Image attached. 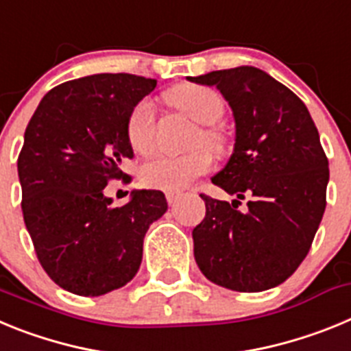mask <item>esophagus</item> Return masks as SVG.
<instances>
[{
  "label": "esophagus",
  "instance_id": "obj_1",
  "mask_svg": "<svg viewBox=\"0 0 351 351\" xmlns=\"http://www.w3.org/2000/svg\"><path fill=\"white\" fill-rule=\"evenodd\" d=\"M167 202H169V206H173V204L178 202L179 198H181V193H176V191H167Z\"/></svg>",
  "mask_w": 351,
  "mask_h": 351
}]
</instances>
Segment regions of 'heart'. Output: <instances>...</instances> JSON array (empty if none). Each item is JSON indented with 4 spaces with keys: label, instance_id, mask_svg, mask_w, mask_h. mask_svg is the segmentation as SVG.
<instances>
[{
    "label": "heart",
    "instance_id": "b5f03b06",
    "mask_svg": "<svg viewBox=\"0 0 351 351\" xmlns=\"http://www.w3.org/2000/svg\"><path fill=\"white\" fill-rule=\"evenodd\" d=\"M170 104L193 119L198 125H214L225 112V101L218 91L198 84H182L167 95ZM126 135L132 149L138 154L153 151L156 142V110L151 100H141L130 112L126 121ZM204 144L219 147L221 137L213 128L200 132ZM210 156L198 149L188 154H158L145 161L141 178L151 188L163 191L184 190L193 179L209 172Z\"/></svg>",
    "mask_w": 351,
    "mask_h": 351
}]
</instances>
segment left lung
Returning a JSON list of instances; mask_svg holds the SVG:
<instances>
[{
    "label": "left lung",
    "mask_w": 351,
    "mask_h": 351,
    "mask_svg": "<svg viewBox=\"0 0 351 351\" xmlns=\"http://www.w3.org/2000/svg\"><path fill=\"white\" fill-rule=\"evenodd\" d=\"M188 80L214 86L235 121L234 153L210 181L232 204L200 195L206 218L193 228V253L207 280L235 291L287 281L308 255L325 213L328 160L308 107L255 66ZM247 196L248 210L237 209Z\"/></svg>",
    "instance_id": "1"
}]
</instances>
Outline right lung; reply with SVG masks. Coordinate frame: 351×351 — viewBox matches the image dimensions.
I'll return each mask as SVG.
<instances>
[{
    "label": "right lung",
    "instance_id": "add662e5",
    "mask_svg": "<svg viewBox=\"0 0 351 351\" xmlns=\"http://www.w3.org/2000/svg\"><path fill=\"white\" fill-rule=\"evenodd\" d=\"M154 88L130 73L68 80L43 96L24 133V223L43 271L71 293L98 297L132 281L149 225L167 213L158 190L132 191L121 207L104 193L110 179L128 178L126 121Z\"/></svg>",
    "mask_w": 351,
    "mask_h": 351
}]
</instances>
